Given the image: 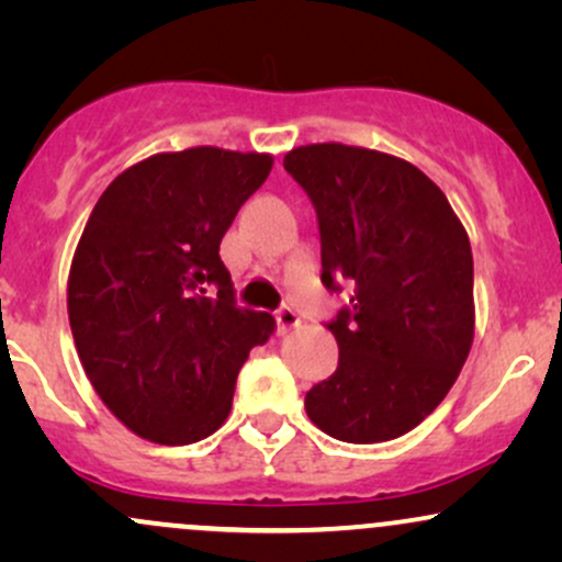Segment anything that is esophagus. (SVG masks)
<instances>
[{
    "label": "esophagus",
    "mask_w": 562,
    "mask_h": 562,
    "mask_svg": "<svg viewBox=\"0 0 562 562\" xmlns=\"http://www.w3.org/2000/svg\"><path fill=\"white\" fill-rule=\"evenodd\" d=\"M274 319H277V330H280V333H288V330H293V327L301 325V317L290 306L277 308Z\"/></svg>",
    "instance_id": "1"
}]
</instances>
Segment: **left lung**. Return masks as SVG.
Segmentation results:
<instances>
[{"instance_id": "left-lung-1", "label": "left lung", "mask_w": 562, "mask_h": 562, "mask_svg": "<svg viewBox=\"0 0 562 562\" xmlns=\"http://www.w3.org/2000/svg\"><path fill=\"white\" fill-rule=\"evenodd\" d=\"M282 166L317 211L322 282L353 290L327 325L340 359L306 393L308 420L348 443L409 434L473 346L468 232L447 195L389 153L322 142L290 150Z\"/></svg>"}]
</instances>
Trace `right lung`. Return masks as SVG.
<instances>
[{"label": "right lung", "mask_w": 562, "mask_h": 562, "mask_svg": "<svg viewBox=\"0 0 562 562\" xmlns=\"http://www.w3.org/2000/svg\"><path fill=\"white\" fill-rule=\"evenodd\" d=\"M269 153H158L97 200L68 274V319L97 396L147 441L182 447L227 420L250 348L274 317L235 306L218 256ZM217 293L214 294L213 290Z\"/></svg>", "instance_id": "obj_1"}]
</instances>
